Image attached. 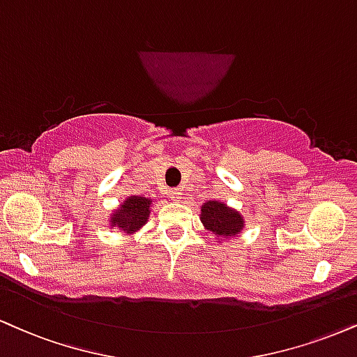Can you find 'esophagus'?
I'll return each instance as SVG.
<instances>
[{
	"label": "esophagus",
	"instance_id": "34e87169",
	"mask_svg": "<svg viewBox=\"0 0 357 357\" xmlns=\"http://www.w3.org/2000/svg\"><path fill=\"white\" fill-rule=\"evenodd\" d=\"M167 196H169L173 201H179L181 199V190H178V188H171V190L167 191Z\"/></svg>",
	"mask_w": 357,
	"mask_h": 357
}]
</instances>
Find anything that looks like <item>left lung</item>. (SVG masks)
<instances>
[{
	"instance_id": "1",
	"label": "left lung",
	"mask_w": 357,
	"mask_h": 357,
	"mask_svg": "<svg viewBox=\"0 0 357 357\" xmlns=\"http://www.w3.org/2000/svg\"><path fill=\"white\" fill-rule=\"evenodd\" d=\"M199 220L204 229H208L216 238V243L236 238L244 229L243 214L218 199H209L201 204Z\"/></svg>"
}]
</instances>
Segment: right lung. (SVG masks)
Here are the masks:
<instances>
[{"mask_svg":"<svg viewBox=\"0 0 357 357\" xmlns=\"http://www.w3.org/2000/svg\"><path fill=\"white\" fill-rule=\"evenodd\" d=\"M153 199L143 196H128L126 199L119 204L109 214L111 229H118L119 233L132 236L141 231L151 214Z\"/></svg>","mask_w":357,"mask_h":357,"instance_id":"right-lung-1","label":"right lung"}]
</instances>
